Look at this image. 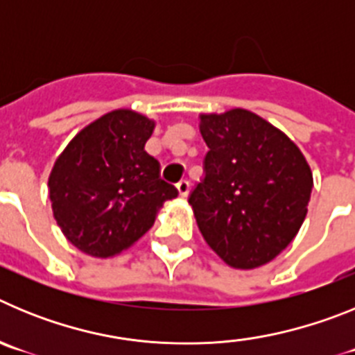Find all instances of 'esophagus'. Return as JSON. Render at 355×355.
<instances>
[{
    "instance_id": "34e87169",
    "label": "esophagus",
    "mask_w": 355,
    "mask_h": 355,
    "mask_svg": "<svg viewBox=\"0 0 355 355\" xmlns=\"http://www.w3.org/2000/svg\"><path fill=\"white\" fill-rule=\"evenodd\" d=\"M175 188H178V193H180V197H187L188 190H190V183H188L187 180H181L180 183L175 184Z\"/></svg>"
}]
</instances>
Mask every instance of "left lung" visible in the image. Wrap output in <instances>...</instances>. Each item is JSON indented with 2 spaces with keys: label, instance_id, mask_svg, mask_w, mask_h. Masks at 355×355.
Instances as JSON below:
<instances>
[{
  "label": "left lung",
  "instance_id": "1",
  "mask_svg": "<svg viewBox=\"0 0 355 355\" xmlns=\"http://www.w3.org/2000/svg\"><path fill=\"white\" fill-rule=\"evenodd\" d=\"M205 180L188 202L224 263L250 270L291 243L307 215L313 172L300 149L249 110L200 114Z\"/></svg>",
  "mask_w": 355,
  "mask_h": 355
}]
</instances>
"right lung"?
<instances>
[{
	"label": "right lung",
	"instance_id": "right-lung-1",
	"mask_svg": "<svg viewBox=\"0 0 355 355\" xmlns=\"http://www.w3.org/2000/svg\"><path fill=\"white\" fill-rule=\"evenodd\" d=\"M155 126L139 112L114 110L56 158L48 180L53 216L78 250L94 258L121 254L153 227L163 202L178 197L144 149Z\"/></svg>",
	"mask_w": 355,
	"mask_h": 355
}]
</instances>
